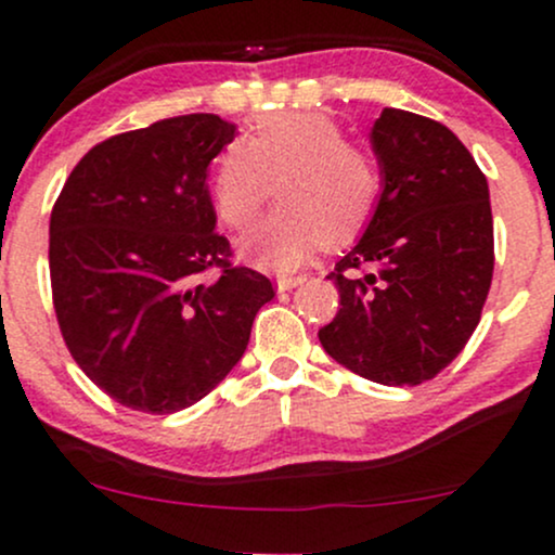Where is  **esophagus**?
Segmentation results:
<instances>
[{
    "label": "esophagus",
    "mask_w": 555,
    "mask_h": 555,
    "mask_svg": "<svg viewBox=\"0 0 555 555\" xmlns=\"http://www.w3.org/2000/svg\"><path fill=\"white\" fill-rule=\"evenodd\" d=\"M302 282H306V276H279L276 279V289L279 292H289V289L300 287Z\"/></svg>",
    "instance_id": "34e87169"
}]
</instances>
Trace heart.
Masks as SVG:
<instances>
[{
	"label": "heart",
	"instance_id": "obj_1",
	"mask_svg": "<svg viewBox=\"0 0 555 555\" xmlns=\"http://www.w3.org/2000/svg\"><path fill=\"white\" fill-rule=\"evenodd\" d=\"M282 210L255 223L236 242L247 263L295 271L324 245H350L374 216L382 173L366 150L345 142L324 113H276L229 144L212 176V208L223 227L245 229L278 181Z\"/></svg>",
	"mask_w": 555,
	"mask_h": 555
}]
</instances>
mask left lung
I'll return each mask as SVG.
<instances>
[{"label":"left lung","instance_id":"left-lung-1","mask_svg":"<svg viewBox=\"0 0 555 555\" xmlns=\"http://www.w3.org/2000/svg\"><path fill=\"white\" fill-rule=\"evenodd\" d=\"M382 194L361 240L328 273L339 310L328 356L387 387L440 374L479 324L492 282L490 189L448 126L385 107L369 133ZM356 267L375 271L354 276Z\"/></svg>","mask_w":555,"mask_h":555}]
</instances>
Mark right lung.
I'll return each instance as SVG.
<instances>
[{"instance_id": "1", "label": "right lung", "mask_w": 555, "mask_h": 555, "mask_svg": "<svg viewBox=\"0 0 555 555\" xmlns=\"http://www.w3.org/2000/svg\"><path fill=\"white\" fill-rule=\"evenodd\" d=\"M236 126L212 113L157 120L81 157L50 218V273L70 356L120 405L176 413L245 356L273 297L229 266L208 166ZM221 267L216 280L204 271Z\"/></svg>"}]
</instances>
